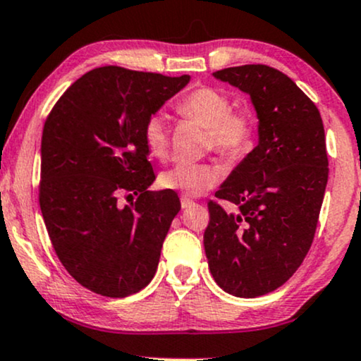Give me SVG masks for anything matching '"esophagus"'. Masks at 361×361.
Listing matches in <instances>:
<instances>
[{
	"mask_svg": "<svg viewBox=\"0 0 361 361\" xmlns=\"http://www.w3.org/2000/svg\"><path fill=\"white\" fill-rule=\"evenodd\" d=\"M192 206H195V202L192 201V199H189V197H180V207H182V209H189V207H192Z\"/></svg>",
	"mask_w": 361,
	"mask_h": 361,
	"instance_id": "34e87169",
	"label": "esophagus"
}]
</instances>
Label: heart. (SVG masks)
<instances>
[{
  "label": "heart",
  "instance_id": "obj_1",
  "mask_svg": "<svg viewBox=\"0 0 361 361\" xmlns=\"http://www.w3.org/2000/svg\"><path fill=\"white\" fill-rule=\"evenodd\" d=\"M176 112L207 128L206 147L221 159L235 162L251 149L256 137L257 118L251 106L233 109V100L226 92L214 87H199L189 92L176 104ZM142 137L149 154L164 159L169 154L171 137L162 115H152L145 120ZM219 179L214 166L206 162H177L162 172L159 184L164 189L176 190L182 195L195 197L207 192Z\"/></svg>",
  "mask_w": 361,
  "mask_h": 361
}]
</instances>
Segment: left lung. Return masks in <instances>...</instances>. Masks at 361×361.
<instances>
[{
	"instance_id": "1",
	"label": "left lung",
	"mask_w": 361,
	"mask_h": 361,
	"mask_svg": "<svg viewBox=\"0 0 361 361\" xmlns=\"http://www.w3.org/2000/svg\"><path fill=\"white\" fill-rule=\"evenodd\" d=\"M251 95L259 144L209 201L204 249L216 283L229 295L257 298L296 273L317 233L328 182V154L318 106L288 75L268 65L214 73Z\"/></svg>"
}]
</instances>
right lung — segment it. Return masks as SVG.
I'll return each instance as SVG.
<instances>
[{
    "instance_id": "1",
    "label": "right lung",
    "mask_w": 361,
    "mask_h": 361,
    "mask_svg": "<svg viewBox=\"0 0 361 361\" xmlns=\"http://www.w3.org/2000/svg\"><path fill=\"white\" fill-rule=\"evenodd\" d=\"M189 80L100 66L72 83L48 114L39 207L58 259L97 295L130 296L157 271L180 201L173 190H149L155 173L142 128ZM133 195L130 207L119 204Z\"/></svg>"
}]
</instances>
